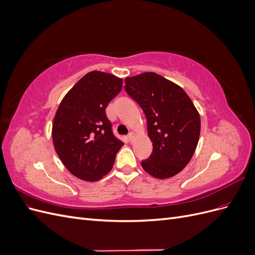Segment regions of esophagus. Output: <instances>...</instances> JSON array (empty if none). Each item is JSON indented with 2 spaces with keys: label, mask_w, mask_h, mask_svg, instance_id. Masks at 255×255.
<instances>
[{
  "label": "esophagus",
  "mask_w": 255,
  "mask_h": 255,
  "mask_svg": "<svg viewBox=\"0 0 255 255\" xmlns=\"http://www.w3.org/2000/svg\"><path fill=\"white\" fill-rule=\"evenodd\" d=\"M135 137H136L135 133H133V132H130V133L128 134V141H129L130 143H133V141H134V139H135Z\"/></svg>",
  "instance_id": "34e87169"
}]
</instances>
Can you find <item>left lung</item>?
Wrapping results in <instances>:
<instances>
[{"label":"left lung","mask_w":255,"mask_h":255,"mask_svg":"<svg viewBox=\"0 0 255 255\" xmlns=\"http://www.w3.org/2000/svg\"><path fill=\"white\" fill-rule=\"evenodd\" d=\"M126 91L141 106L153 144L150 157L141 161L145 172L169 179L186 166L198 145L201 120L184 89L157 73L126 78Z\"/></svg>","instance_id":"8db88e82"}]
</instances>
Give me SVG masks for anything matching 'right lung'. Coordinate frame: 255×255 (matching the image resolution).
Returning <instances> with one entry per match:
<instances>
[{
    "label": "right lung",
    "mask_w": 255,
    "mask_h": 255,
    "mask_svg": "<svg viewBox=\"0 0 255 255\" xmlns=\"http://www.w3.org/2000/svg\"><path fill=\"white\" fill-rule=\"evenodd\" d=\"M122 83L114 74L91 71L67 92L54 116V148L68 171L81 180H101L123 145L114 136L105 113Z\"/></svg>",
    "instance_id": "right-lung-1"
}]
</instances>
